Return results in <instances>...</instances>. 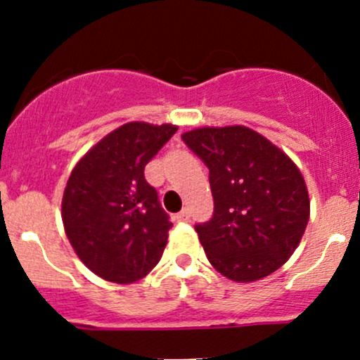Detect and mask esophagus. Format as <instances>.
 <instances>
[{
	"label": "esophagus",
	"instance_id": "obj_1",
	"mask_svg": "<svg viewBox=\"0 0 360 360\" xmlns=\"http://www.w3.org/2000/svg\"><path fill=\"white\" fill-rule=\"evenodd\" d=\"M176 219H177V221H181V222H186L188 219H190V212H188V209H183L179 212V214L176 215Z\"/></svg>",
	"mask_w": 360,
	"mask_h": 360
}]
</instances>
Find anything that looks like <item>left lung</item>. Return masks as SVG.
<instances>
[{
    "instance_id": "1",
    "label": "left lung",
    "mask_w": 360,
    "mask_h": 360,
    "mask_svg": "<svg viewBox=\"0 0 360 360\" xmlns=\"http://www.w3.org/2000/svg\"><path fill=\"white\" fill-rule=\"evenodd\" d=\"M181 138L210 172L214 215L195 229L214 269L236 283L259 281L278 271L309 222L310 200L300 169L245 126L198 127Z\"/></svg>"
}]
</instances>
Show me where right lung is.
I'll use <instances>...</instances> for the list:
<instances>
[{
    "instance_id": "1",
    "label": "right lung",
    "mask_w": 360,
    "mask_h": 360,
    "mask_svg": "<svg viewBox=\"0 0 360 360\" xmlns=\"http://www.w3.org/2000/svg\"><path fill=\"white\" fill-rule=\"evenodd\" d=\"M177 126L127 122L108 132L72 169L62 221L72 248L89 271L131 285L162 259L172 222L145 179V165Z\"/></svg>"
}]
</instances>
